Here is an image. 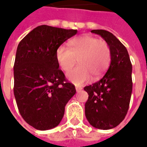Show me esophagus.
<instances>
[{
	"instance_id": "1",
	"label": "esophagus",
	"mask_w": 147,
	"mask_h": 147,
	"mask_svg": "<svg viewBox=\"0 0 147 147\" xmlns=\"http://www.w3.org/2000/svg\"><path fill=\"white\" fill-rule=\"evenodd\" d=\"M76 90L77 92H80V91H81V90H82V87H76Z\"/></svg>"
}]
</instances>
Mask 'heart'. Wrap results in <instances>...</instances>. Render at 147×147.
<instances>
[{"label":"heart","instance_id":"obj_1","mask_svg":"<svg viewBox=\"0 0 147 147\" xmlns=\"http://www.w3.org/2000/svg\"><path fill=\"white\" fill-rule=\"evenodd\" d=\"M69 49L60 45L56 51V58L62 70L68 71L79 61V66L67 73V80L80 86L94 78L102 76L111 62V50L108 43L90 35L71 39Z\"/></svg>","mask_w":147,"mask_h":147}]
</instances>
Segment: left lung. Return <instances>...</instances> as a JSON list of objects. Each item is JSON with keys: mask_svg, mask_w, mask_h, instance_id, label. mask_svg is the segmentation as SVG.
I'll list each match as a JSON object with an SVG mask.
<instances>
[{"mask_svg": "<svg viewBox=\"0 0 147 147\" xmlns=\"http://www.w3.org/2000/svg\"><path fill=\"white\" fill-rule=\"evenodd\" d=\"M102 37L111 50V62L101 80L84 87L88 94L85 115L90 125L108 130L119 125L126 116L132 92V65L127 49L107 30H92Z\"/></svg>", "mask_w": 147, "mask_h": 147, "instance_id": "1", "label": "left lung"}]
</instances>
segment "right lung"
Instances as JSON below:
<instances>
[{"label":"right lung","mask_w":147,"mask_h":147,"mask_svg":"<svg viewBox=\"0 0 147 147\" xmlns=\"http://www.w3.org/2000/svg\"><path fill=\"white\" fill-rule=\"evenodd\" d=\"M77 30L42 25L19 43L14 64V95L24 120L37 130L57 127L76 92L59 69L57 48Z\"/></svg>","instance_id":"right-lung-1"}]
</instances>
